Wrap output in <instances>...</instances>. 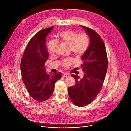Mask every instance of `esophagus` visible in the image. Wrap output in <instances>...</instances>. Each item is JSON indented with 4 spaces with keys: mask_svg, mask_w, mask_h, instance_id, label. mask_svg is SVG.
Here are the masks:
<instances>
[{
    "mask_svg": "<svg viewBox=\"0 0 131 131\" xmlns=\"http://www.w3.org/2000/svg\"><path fill=\"white\" fill-rule=\"evenodd\" d=\"M62 76H63V77H64V78H69V77H70L69 75H68V74H65V73H63V74H62Z\"/></svg>",
    "mask_w": 131,
    "mask_h": 131,
    "instance_id": "1",
    "label": "esophagus"
}]
</instances>
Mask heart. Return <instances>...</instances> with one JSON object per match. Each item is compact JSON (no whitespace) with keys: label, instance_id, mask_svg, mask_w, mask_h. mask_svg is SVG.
<instances>
[{"label":"heart","instance_id":"b5f03b06","mask_svg":"<svg viewBox=\"0 0 131 131\" xmlns=\"http://www.w3.org/2000/svg\"><path fill=\"white\" fill-rule=\"evenodd\" d=\"M59 40L60 42L70 46L72 53L76 56H81L87 50L89 40L87 35L84 33L79 34L74 30H68L60 32L59 35ZM57 42L56 40H52L49 42L48 49L50 54L53 55L55 53ZM74 62L72 59H67L63 61V66L65 68H68Z\"/></svg>","mask_w":131,"mask_h":131}]
</instances>
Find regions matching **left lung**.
<instances>
[{
  "instance_id": "1",
  "label": "left lung",
  "mask_w": 131,
  "mask_h": 131,
  "mask_svg": "<svg viewBox=\"0 0 131 131\" xmlns=\"http://www.w3.org/2000/svg\"><path fill=\"white\" fill-rule=\"evenodd\" d=\"M89 37V45L82 56L81 68L84 71L82 78L72 75L76 83L68 88L71 100L76 106L83 107L90 103L100 92L107 72L108 60L104 43L93 30L81 26Z\"/></svg>"
}]
</instances>
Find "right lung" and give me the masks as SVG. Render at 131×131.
Masks as SVG:
<instances>
[{
    "instance_id": "add662e5",
    "label": "right lung",
    "mask_w": 131,
    "mask_h": 131,
    "mask_svg": "<svg viewBox=\"0 0 131 131\" xmlns=\"http://www.w3.org/2000/svg\"><path fill=\"white\" fill-rule=\"evenodd\" d=\"M53 27L41 30L28 43L22 56L20 70L23 82L30 95L37 101H44L53 93L61 73L47 74L44 64L48 58L45 46L46 36Z\"/></svg>"
}]
</instances>
